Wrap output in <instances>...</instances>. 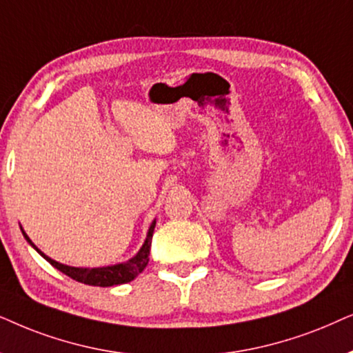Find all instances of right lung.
<instances>
[{"mask_svg": "<svg viewBox=\"0 0 353 353\" xmlns=\"http://www.w3.org/2000/svg\"><path fill=\"white\" fill-rule=\"evenodd\" d=\"M154 224H157V221H153L152 225H150L148 234H147V241H145L143 247L140 248V252L132 258V260H129L125 263H119V265H114V266L92 268V270H88V268L65 266V265H61V263H58V261L51 260L50 256H46L45 253H41L39 248L32 243V241L27 237L26 232H22V234H23V237L27 239V242H29L30 245L34 247L35 250L50 263L51 266H54L56 270L64 272L65 276H69V278L77 281V283L95 285V288H111V285L125 284V283H130V281H134L140 274V272L145 270V266L148 265V255H150V247H152Z\"/></svg>", "mask_w": 353, "mask_h": 353, "instance_id": "right-lung-1", "label": "right lung"}]
</instances>
